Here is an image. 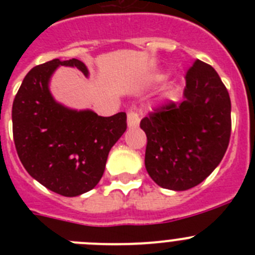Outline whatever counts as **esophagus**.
<instances>
[{
    "mask_svg": "<svg viewBox=\"0 0 255 255\" xmlns=\"http://www.w3.org/2000/svg\"><path fill=\"white\" fill-rule=\"evenodd\" d=\"M140 123V117L135 111H129L128 112V126L129 128H136L139 126Z\"/></svg>",
    "mask_w": 255,
    "mask_h": 255,
    "instance_id": "34e87169",
    "label": "esophagus"
}]
</instances>
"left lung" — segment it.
I'll list each match as a JSON object with an SVG mask.
<instances>
[{"instance_id":"1","label":"left lung","mask_w":255,"mask_h":255,"mask_svg":"<svg viewBox=\"0 0 255 255\" xmlns=\"http://www.w3.org/2000/svg\"><path fill=\"white\" fill-rule=\"evenodd\" d=\"M185 79L182 102L170 101L140 121L148 140L145 168L157 185L175 191L206 180L231 135V101L217 71L197 60Z\"/></svg>"}]
</instances>
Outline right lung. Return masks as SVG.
Here are the masks:
<instances>
[{
	"instance_id": "right-lung-1",
	"label": "right lung",
	"mask_w": 255,
	"mask_h": 255,
	"mask_svg": "<svg viewBox=\"0 0 255 255\" xmlns=\"http://www.w3.org/2000/svg\"><path fill=\"white\" fill-rule=\"evenodd\" d=\"M58 66L76 67L89 75L76 58H55L33 67L12 103L13 141L33 179L57 194L76 197L100 182L108 153L126 130V114L102 117L58 103L49 91Z\"/></svg>"
}]
</instances>
